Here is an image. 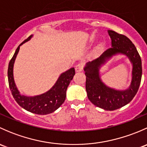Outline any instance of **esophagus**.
Segmentation results:
<instances>
[{
    "label": "esophagus",
    "instance_id": "esophagus-1",
    "mask_svg": "<svg viewBox=\"0 0 147 147\" xmlns=\"http://www.w3.org/2000/svg\"><path fill=\"white\" fill-rule=\"evenodd\" d=\"M82 69H83V64H82V63H79V64L77 65L76 67H75V71H76L77 72H82Z\"/></svg>",
    "mask_w": 147,
    "mask_h": 147
}]
</instances>
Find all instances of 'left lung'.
Wrapping results in <instances>:
<instances>
[{"label": "left lung", "instance_id": "8db88e82", "mask_svg": "<svg viewBox=\"0 0 147 147\" xmlns=\"http://www.w3.org/2000/svg\"><path fill=\"white\" fill-rule=\"evenodd\" d=\"M112 40V47L92 62L86 63V91L90 101L105 110L112 111L125 106L137 94L142 75V60L137 48L125 35L113 30H108ZM127 56L133 65L132 80L126 90H119L108 87L102 82L99 69L102 65L117 54Z\"/></svg>", "mask_w": 147, "mask_h": 147}]
</instances>
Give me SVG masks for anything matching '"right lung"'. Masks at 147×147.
I'll return each mask as SVG.
<instances>
[{
	"instance_id": "obj_1",
	"label": "right lung",
	"mask_w": 147,
	"mask_h": 147,
	"mask_svg": "<svg viewBox=\"0 0 147 147\" xmlns=\"http://www.w3.org/2000/svg\"><path fill=\"white\" fill-rule=\"evenodd\" d=\"M32 36L33 35H31L28 37V39L23 41L18 47L13 57L10 60L8 69V83L10 91L15 100L21 107L28 112L37 115H48L58 109L65 102L67 89L75 75V68L72 67L65 71V72H63L51 89L43 94L36 96H26L20 94L15 83L13 77V66L20 50V46L30 40Z\"/></svg>"
}]
</instances>
